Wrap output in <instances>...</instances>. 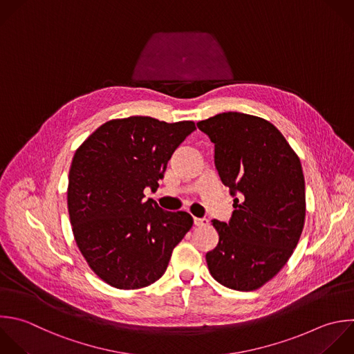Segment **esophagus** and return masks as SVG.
Returning a JSON list of instances; mask_svg holds the SVG:
<instances>
[{"instance_id": "obj_1", "label": "esophagus", "mask_w": 354, "mask_h": 354, "mask_svg": "<svg viewBox=\"0 0 354 354\" xmlns=\"http://www.w3.org/2000/svg\"><path fill=\"white\" fill-rule=\"evenodd\" d=\"M194 224L196 225V227H206V225H209V220L207 218H198V217H195L194 218Z\"/></svg>"}]
</instances>
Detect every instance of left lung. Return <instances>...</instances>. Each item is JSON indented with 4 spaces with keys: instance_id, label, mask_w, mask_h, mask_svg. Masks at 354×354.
<instances>
[{
    "instance_id": "1",
    "label": "left lung",
    "mask_w": 354,
    "mask_h": 354,
    "mask_svg": "<svg viewBox=\"0 0 354 354\" xmlns=\"http://www.w3.org/2000/svg\"><path fill=\"white\" fill-rule=\"evenodd\" d=\"M214 144V163L230 187L234 212L228 223L212 220L217 246L206 253L212 277L221 285L259 289L286 264L306 220L300 159L270 122L239 112L196 123Z\"/></svg>"
}]
</instances>
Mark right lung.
I'll return each mask as SVG.
<instances>
[{"mask_svg":"<svg viewBox=\"0 0 354 354\" xmlns=\"http://www.w3.org/2000/svg\"><path fill=\"white\" fill-rule=\"evenodd\" d=\"M189 120L113 119L76 151L68 210L90 268L118 289H140L166 271L173 249L192 227L187 212H166L144 189L159 187L173 152L195 130Z\"/></svg>","mask_w":354,"mask_h":354,"instance_id":"add662e5","label":"right lung"}]
</instances>
